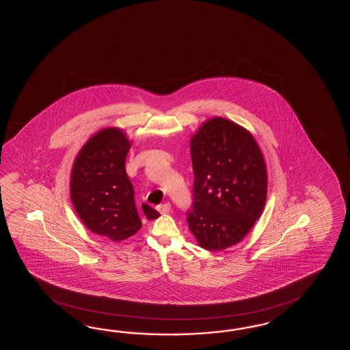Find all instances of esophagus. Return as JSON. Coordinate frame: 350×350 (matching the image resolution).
<instances>
[{
    "label": "esophagus",
    "instance_id": "34e87169",
    "mask_svg": "<svg viewBox=\"0 0 350 350\" xmlns=\"http://www.w3.org/2000/svg\"><path fill=\"white\" fill-rule=\"evenodd\" d=\"M157 210H159L160 214H169L170 210H172V205L169 202H165L163 205H159Z\"/></svg>",
    "mask_w": 350,
    "mask_h": 350
}]
</instances>
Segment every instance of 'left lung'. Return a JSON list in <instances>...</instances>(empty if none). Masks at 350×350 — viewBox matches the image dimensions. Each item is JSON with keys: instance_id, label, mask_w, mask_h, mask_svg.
Segmentation results:
<instances>
[{"instance_id": "1", "label": "left lung", "mask_w": 350, "mask_h": 350, "mask_svg": "<svg viewBox=\"0 0 350 350\" xmlns=\"http://www.w3.org/2000/svg\"><path fill=\"white\" fill-rule=\"evenodd\" d=\"M193 210L189 229L210 252L237 245L260 217L268 193V172L250 131L224 118L201 124L190 139Z\"/></svg>"}]
</instances>
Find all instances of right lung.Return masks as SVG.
<instances>
[{"mask_svg":"<svg viewBox=\"0 0 350 350\" xmlns=\"http://www.w3.org/2000/svg\"><path fill=\"white\" fill-rule=\"evenodd\" d=\"M131 142L120 127H104L92 135L75 157L70 196L83 225L94 234L119 243L142 228L134 187L125 170ZM149 220L160 214L148 204Z\"/></svg>","mask_w":350,"mask_h":350,"instance_id":"1","label":"right lung"}]
</instances>
